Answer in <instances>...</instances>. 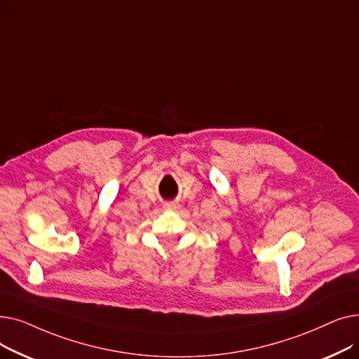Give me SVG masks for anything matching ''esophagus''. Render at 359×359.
Segmentation results:
<instances>
[{
  "label": "esophagus",
  "instance_id": "1",
  "mask_svg": "<svg viewBox=\"0 0 359 359\" xmlns=\"http://www.w3.org/2000/svg\"><path fill=\"white\" fill-rule=\"evenodd\" d=\"M179 208H180V205L177 202H175V201H170V202L164 203V210H167V211H176Z\"/></svg>",
  "mask_w": 359,
  "mask_h": 359
}]
</instances>
